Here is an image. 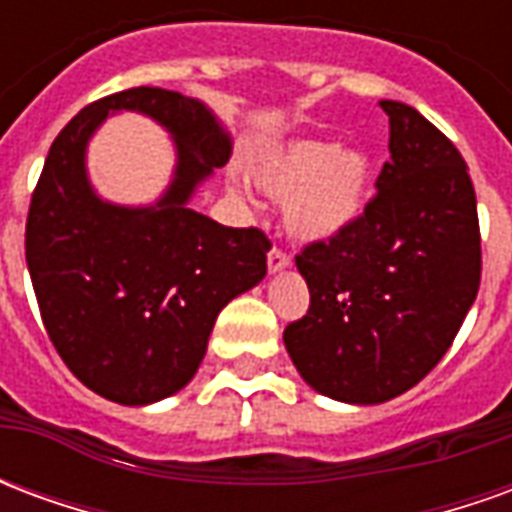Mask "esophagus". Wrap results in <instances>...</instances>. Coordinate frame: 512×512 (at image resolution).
Instances as JSON below:
<instances>
[{
	"label": "esophagus",
	"mask_w": 512,
	"mask_h": 512,
	"mask_svg": "<svg viewBox=\"0 0 512 512\" xmlns=\"http://www.w3.org/2000/svg\"><path fill=\"white\" fill-rule=\"evenodd\" d=\"M290 266V257L282 252V249H271L268 252V274H279V271H285V268Z\"/></svg>",
	"instance_id": "34e87169"
}]
</instances>
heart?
Returning <instances> with one entry per match:
<instances>
[{
	"label": "heart",
	"instance_id": "b5f03b06",
	"mask_svg": "<svg viewBox=\"0 0 512 512\" xmlns=\"http://www.w3.org/2000/svg\"><path fill=\"white\" fill-rule=\"evenodd\" d=\"M249 180L271 200H285L282 222L293 238L321 244L362 222L373 200V161L362 147L323 139H288L263 147Z\"/></svg>",
	"mask_w": 512,
	"mask_h": 512
}]
</instances>
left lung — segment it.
Returning <instances> with one entry per match:
<instances>
[{"instance_id":"8db88e82","label":"left lung","mask_w":512,"mask_h":512,"mask_svg":"<svg viewBox=\"0 0 512 512\" xmlns=\"http://www.w3.org/2000/svg\"><path fill=\"white\" fill-rule=\"evenodd\" d=\"M389 115V161L354 230L296 257L310 310L285 348L321 395L376 406L419 384L455 340L480 288L469 167L414 106Z\"/></svg>"}]
</instances>
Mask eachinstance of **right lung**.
<instances>
[{
	"label": "right lung",
	"mask_w": 512,
	"mask_h": 512,
	"mask_svg": "<svg viewBox=\"0 0 512 512\" xmlns=\"http://www.w3.org/2000/svg\"><path fill=\"white\" fill-rule=\"evenodd\" d=\"M136 111L173 136L168 189L147 206L94 191L86 147L109 114ZM233 139L197 98L134 87L84 106L54 139L27 219V268L43 326L71 373L120 406H150L189 384L219 312L266 277L271 244L191 208Z\"/></svg>",
	"instance_id": "obj_1"
}]
</instances>
